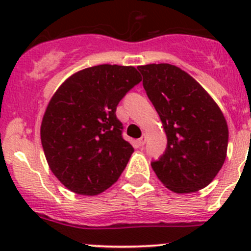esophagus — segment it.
Wrapping results in <instances>:
<instances>
[{
    "mask_svg": "<svg viewBox=\"0 0 251 251\" xmlns=\"http://www.w3.org/2000/svg\"><path fill=\"white\" fill-rule=\"evenodd\" d=\"M137 143H138V146L143 147V146H144V143H146V136H142V137L140 138V140L137 141Z\"/></svg>",
    "mask_w": 251,
    "mask_h": 251,
    "instance_id": "obj_1",
    "label": "esophagus"
}]
</instances>
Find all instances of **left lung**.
Instances as JSON below:
<instances>
[{
	"mask_svg": "<svg viewBox=\"0 0 251 251\" xmlns=\"http://www.w3.org/2000/svg\"><path fill=\"white\" fill-rule=\"evenodd\" d=\"M137 69L168 137L165 153L151 161L154 173L175 193L204 188L226 159L228 127L221 109L191 75L175 65Z\"/></svg>",
	"mask_w": 251,
	"mask_h": 251,
	"instance_id": "1",
	"label": "left lung"
}]
</instances>
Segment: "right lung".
<instances>
[{
  "instance_id": "right-lung-1",
  "label": "right lung",
  "mask_w": 251,
  "mask_h": 251,
  "mask_svg": "<svg viewBox=\"0 0 251 251\" xmlns=\"http://www.w3.org/2000/svg\"><path fill=\"white\" fill-rule=\"evenodd\" d=\"M142 81L133 67L102 64L75 73L50 98L41 124L50 169L72 192L97 196L115 183L133 148L116 107Z\"/></svg>"
}]
</instances>
